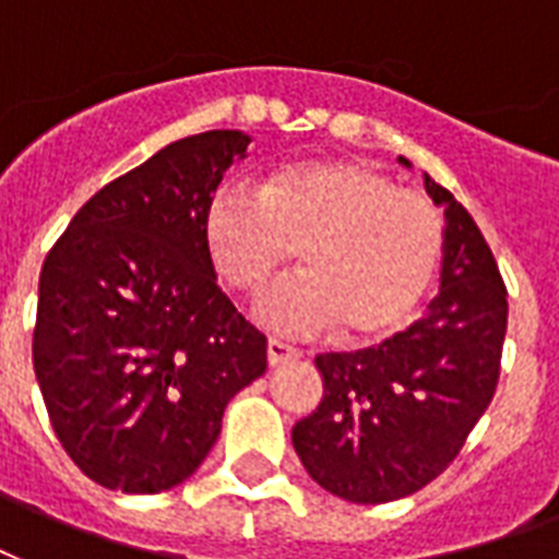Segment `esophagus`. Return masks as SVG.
<instances>
[{"instance_id": "34e87169", "label": "esophagus", "mask_w": 559, "mask_h": 559, "mask_svg": "<svg viewBox=\"0 0 559 559\" xmlns=\"http://www.w3.org/2000/svg\"><path fill=\"white\" fill-rule=\"evenodd\" d=\"M300 356L304 354H300L297 347L280 342V338H271V342H267V362H271V368H283V365L297 362Z\"/></svg>"}]
</instances>
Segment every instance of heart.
Masks as SVG:
<instances>
[{"label":"heart","instance_id":"b5f03b06","mask_svg":"<svg viewBox=\"0 0 559 559\" xmlns=\"http://www.w3.org/2000/svg\"><path fill=\"white\" fill-rule=\"evenodd\" d=\"M205 247L241 295L264 292L304 250L309 271L264 297V321L292 333L344 324L354 338H383L427 295L442 224L427 197L374 167L300 162L267 176L259 194L221 188L205 209Z\"/></svg>","mask_w":559,"mask_h":559}]
</instances>
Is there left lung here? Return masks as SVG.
<instances>
[{
	"mask_svg": "<svg viewBox=\"0 0 559 559\" xmlns=\"http://www.w3.org/2000/svg\"><path fill=\"white\" fill-rule=\"evenodd\" d=\"M424 188L444 209L439 295L383 344L318 356L324 397L292 430L309 477L344 501H397L436 480L498 385L507 288L495 255L451 191L430 176Z\"/></svg>",
	"mask_w": 559,
	"mask_h": 559,
	"instance_id": "obj_1",
	"label": "left lung"
}]
</instances>
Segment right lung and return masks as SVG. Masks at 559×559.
I'll use <instances>...</instances> for the list:
<instances>
[{
	"instance_id": "obj_1",
	"label": "right lung",
	"mask_w": 559,
	"mask_h": 559,
	"mask_svg": "<svg viewBox=\"0 0 559 559\" xmlns=\"http://www.w3.org/2000/svg\"><path fill=\"white\" fill-rule=\"evenodd\" d=\"M250 135L179 138L96 191L49 250L32 359L46 413L94 484L174 489L267 368V338L217 288L205 209Z\"/></svg>"
}]
</instances>
